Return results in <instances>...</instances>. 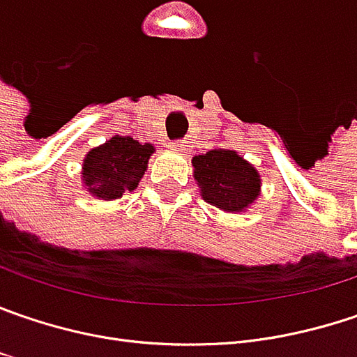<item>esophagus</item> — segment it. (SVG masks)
I'll return each instance as SVG.
<instances>
[{
	"mask_svg": "<svg viewBox=\"0 0 357 357\" xmlns=\"http://www.w3.org/2000/svg\"><path fill=\"white\" fill-rule=\"evenodd\" d=\"M169 147H172L174 151H181V149H183V143H181V141H176V143H172Z\"/></svg>",
	"mask_w": 357,
	"mask_h": 357,
	"instance_id": "1",
	"label": "esophagus"
}]
</instances>
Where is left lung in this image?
<instances>
[{"instance_id": "1", "label": "left lung", "mask_w": 357, "mask_h": 357, "mask_svg": "<svg viewBox=\"0 0 357 357\" xmlns=\"http://www.w3.org/2000/svg\"><path fill=\"white\" fill-rule=\"evenodd\" d=\"M199 196L228 214L248 210L261 196L257 167L232 149H212L192 159Z\"/></svg>"}]
</instances>
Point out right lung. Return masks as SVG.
Instances as JSON below:
<instances>
[{"label": "right lung", "instance_id": "right-lung-1", "mask_svg": "<svg viewBox=\"0 0 357 357\" xmlns=\"http://www.w3.org/2000/svg\"><path fill=\"white\" fill-rule=\"evenodd\" d=\"M153 153L151 143H139L133 137H111L82 159V188L96 199L123 198L125 192L137 190Z\"/></svg>", "mask_w": 357, "mask_h": 357}]
</instances>
